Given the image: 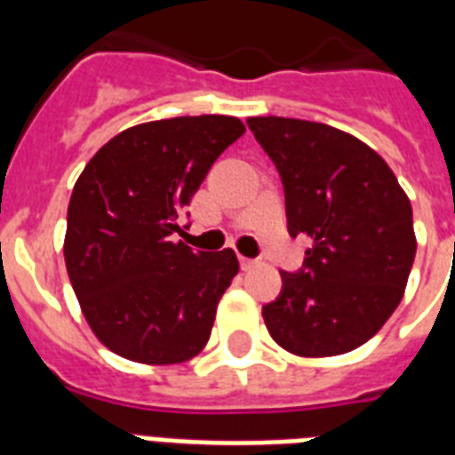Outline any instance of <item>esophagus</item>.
<instances>
[{
	"mask_svg": "<svg viewBox=\"0 0 455 455\" xmlns=\"http://www.w3.org/2000/svg\"><path fill=\"white\" fill-rule=\"evenodd\" d=\"M257 259H250V257H241V269L243 271H250V269H255L257 267Z\"/></svg>",
	"mask_w": 455,
	"mask_h": 455,
	"instance_id": "34e87169",
	"label": "esophagus"
}]
</instances>
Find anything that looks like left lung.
<instances>
[{
	"mask_svg": "<svg viewBox=\"0 0 455 455\" xmlns=\"http://www.w3.org/2000/svg\"><path fill=\"white\" fill-rule=\"evenodd\" d=\"M276 164L288 234L307 235L299 271L262 316L271 338L299 356L352 352L380 331L403 298L413 257V210L378 153L331 124L250 117Z\"/></svg>",
	"mask_w": 455,
	"mask_h": 455,
	"instance_id": "obj_1",
	"label": "left lung"
}]
</instances>
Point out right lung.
<instances>
[{
  "mask_svg": "<svg viewBox=\"0 0 455 455\" xmlns=\"http://www.w3.org/2000/svg\"><path fill=\"white\" fill-rule=\"evenodd\" d=\"M238 117L186 116L120 132L70 196L66 267L96 338L139 363H181L203 349L238 274L231 248L193 252L172 235Z\"/></svg>",
  "mask_w": 455,
  "mask_h": 455,
  "instance_id": "1",
  "label": "right lung"
}]
</instances>
